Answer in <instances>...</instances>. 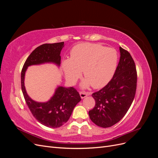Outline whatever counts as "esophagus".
<instances>
[{
	"label": "esophagus",
	"instance_id": "1",
	"mask_svg": "<svg viewBox=\"0 0 158 158\" xmlns=\"http://www.w3.org/2000/svg\"><path fill=\"white\" fill-rule=\"evenodd\" d=\"M90 94L91 93L88 92H80V97H81V98H82V99H83V98H84L85 97H87L88 95H90Z\"/></svg>",
	"mask_w": 158,
	"mask_h": 158
}]
</instances>
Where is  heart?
Masks as SVG:
<instances>
[{"label":"heart","instance_id":"1","mask_svg":"<svg viewBox=\"0 0 158 158\" xmlns=\"http://www.w3.org/2000/svg\"><path fill=\"white\" fill-rule=\"evenodd\" d=\"M118 60L117 51L100 44L84 43L74 46L70 59L62 64L65 77L74 84L83 70L85 80L82 85L101 88L107 85L115 72Z\"/></svg>","mask_w":158,"mask_h":158}]
</instances>
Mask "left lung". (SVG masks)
Instances as JSON below:
<instances>
[{
    "label": "left lung",
    "mask_w": 158,
    "mask_h": 158,
    "mask_svg": "<svg viewBox=\"0 0 158 158\" xmlns=\"http://www.w3.org/2000/svg\"><path fill=\"white\" fill-rule=\"evenodd\" d=\"M119 49L120 60L112 79L106 86L92 94L95 106L89 111V116L100 127H110L121 121L136 94L137 72L135 61L128 51L121 47Z\"/></svg>",
    "instance_id": "8db88e82"
}]
</instances>
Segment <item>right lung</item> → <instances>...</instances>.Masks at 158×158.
Returning <instances> with one entry per match:
<instances>
[{
    "instance_id": "right-lung-1",
    "label": "right lung",
    "mask_w": 158,
    "mask_h": 158,
    "mask_svg": "<svg viewBox=\"0 0 158 158\" xmlns=\"http://www.w3.org/2000/svg\"><path fill=\"white\" fill-rule=\"evenodd\" d=\"M64 42L43 44L32 51L27 57L21 73V85L25 101L33 116L38 122L49 128H58L68 121L74 107L80 102L78 92L74 88L59 86L49 101L39 103L32 100L26 93L24 76L29 66L45 63L60 64V51Z\"/></svg>"
}]
</instances>
